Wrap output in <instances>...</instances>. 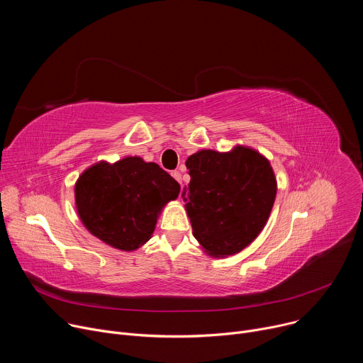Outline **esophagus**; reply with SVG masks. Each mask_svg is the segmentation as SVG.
<instances>
[{"instance_id":"esophagus-1","label":"esophagus","mask_w":363,"mask_h":363,"mask_svg":"<svg viewBox=\"0 0 363 363\" xmlns=\"http://www.w3.org/2000/svg\"><path fill=\"white\" fill-rule=\"evenodd\" d=\"M171 175L174 177V179H177V181L181 184V181H182V178H181V177H182V175H181V172H179V171H172V174H171Z\"/></svg>"}]
</instances>
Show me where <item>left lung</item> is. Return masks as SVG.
Returning <instances> with one entry per match:
<instances>
[{
	"label": "left lung",
	"instance_id": "1",
	"mask_svg": "<svg viewBox=\"0 0 363 363\" xmlns=\"http://www.w3.org/2000/svg\"><path fill=\"white\" fill-rule=\"evenodd\" d=\"M182 191L192 234L213 257L240 252L264 228L277 192L270 162L257 150H199L186 160Z\"/></svg>",
	"mask_w": 363,
	"mask_h": 363
}]
</instances>
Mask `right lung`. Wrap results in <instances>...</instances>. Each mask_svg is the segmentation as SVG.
<instances>
[{"mask_svg":"<svg viewBox=\"0 0 363 363\" xmlns=\"http://www.w3.org/2000/svg\"><path fill=\"white\" fill-rule=\"evenodd\" d=\"M179 189L160 165L128 157L86 169L76 182L74 196L79 217L94 237L133 251L150 238L160 211Z\"/></svg>","mask_w":363,"mask_h":363,"instance_id":"right-lung-1","label":"right lung"}]
</instances>
